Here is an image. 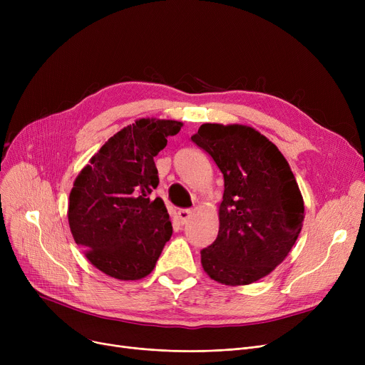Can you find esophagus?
<instances>
[{
  "mask_svg": "<svg viewBox=\"0 0 365 365\" xmlns=\"http://www.w3.org/2000/svg\"><path fill=\"white\" fill-rule=\"evenodd\" d=\"M190 216H192V212H190V210H187V208H182V210H179V212H178V217H179L182 225H185L189 220Z\"/></svg>",
  "mask_w": 365,
  "mask_h": 365,
  "instance_id": "esophagus-1",
  "label": "esophagus"
}]
</instances>
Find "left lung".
Masks as SVG:
<instances>
[{"label": "left lung", "instance_id": "1", "mask_svg": "<svg viewBox=\"0 0 365 365\" xmlns=\"http://www.w3.org/2000/svg\"><path fill=\"white\" fill-rule=\"evenodd\" d=\"M190 139L225 180L217 238L201 250L204 271L226 285L252 284L275 269L302 231L304 207L293 171L252 127L202 124Z\"/></svg>", "mask_w": 365, "mask_h": 365}]
</instances>
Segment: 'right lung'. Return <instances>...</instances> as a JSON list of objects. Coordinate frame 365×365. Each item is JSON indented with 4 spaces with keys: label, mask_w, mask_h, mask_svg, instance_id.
I'll list each match as a JSON object with an SVG mask.
<instances>
[{
    "label": "right lung",
    "mask_w": 365,
    "mask_h": 365,
    "mask_svg": "<svg viewBox=\"0 0 365 365\" xmlns=\"http://www.w3.org/2000/svg\"><path fill=\"white\" fill-rule=\"evenodd\" d=\"M182 123L139 120L101 148L73 182L68 220L72 237L99 271L117 279L152 272L173 234L161 198H150L160 179L153 157Z\"/></svg>",
    "instance_id": "right-lung-1"
}]
</instances>
